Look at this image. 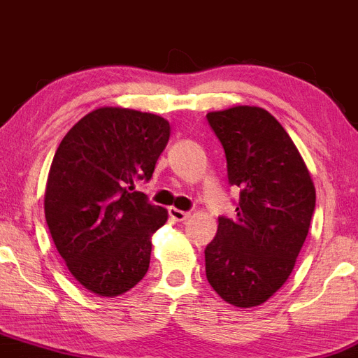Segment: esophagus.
Here are the masks:
<instances>
[{
	"mask_svg": "<svg viewBox=\"0 0 358 358\" xmlns=\"http://www.w3.org/2000/svg\"><path fill=\"white\" fill-rule=\"evenodd\" d=\"M168 213H170V217H171V219H173L175 222H183V220H187L188 217H190V213H188V212L178 210V208H175V207L168 208Z\"/></svg>",
	"mask_w": 358,
	"mask_h": 358,
	"instance_id": "34e87169",
	"label": "esophagus"
}]
</instances>
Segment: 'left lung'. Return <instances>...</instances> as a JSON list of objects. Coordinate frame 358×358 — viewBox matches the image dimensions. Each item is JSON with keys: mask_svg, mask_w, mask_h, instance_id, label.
<instances>
[{"mask_svg": "<svg viewBox=\"0 0 358 358\" xmlns=\"http://www.w3.org/2000/svg\"><path fill=\"white\" fill-rule=\"evenodd\" d=\"M239 187L236 217H219L205 248L210 286L239 308L262 305L286 282L315 212L316 193L301 155L266 109L237 106L207 114Z\"/></svg>", "mask_w": 358, "mask_h": 358, "instance_id": "left-lung-1", "label": "left lung"}]
</instances>
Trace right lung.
<instances>
[{
    "label": "right lung",
    "instance_id": "1",
    "mask_svg": "<svg viewBox=\"0 0 358 358\" xmlns=\"http://www.w3.org/2000/svg\"><path fill=\"white\" fill-rule=\"evenodd\" d=\"M170 139L166 119L122 108L89 113L65 134L45 190V219L72 276L90 293H126L150 268L151 236L168 219L136 185Z\"/></svg>",
    "mask_w": 358,
    "mask_h": 358
}]
</instances>
